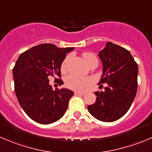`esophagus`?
Instances as JSON below:
<instances>
[{"mask_svg":"<svg viewBox=\"0 0 152 152\" xmlns=\"http://www.w3.org/2000/svg\"><path fill=\"white\" fill-rule=\"evenodd\" d=\"M75 94H76V95H81V96H82V95H85V93H82V92H79V91H76V92L74 93Z\"/></svg>","mask_w":152,"mask_h":152,"instance_id":"1","label":"esophagus"}]
</instances>
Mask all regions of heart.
I'll use <instances>...</instances> for the list:
<instances>
[{"mask_svg": "<svg viewBox=\"0 0 152 152\" xmlns=\"http://www.w3.org/2000/svg\"><path fill=\"white\" fill-rule=\"evenodd\" d=\"M84 59L86 61L88 65L94 62H98V58L94 55V53L91 52H85L82 54ZM70 60V57L67 56L62 61L61 65V72H65L67 70V64ZM91 83V80L88 78H82L79 76H75V75H70L67 76L65 79V85L68 88L75 91H84L88 85Z\"/></svg>", "mask_w": 152, "mask_h": 152, "instance_id": "heart-1", "label": "heart"}]
</instances>
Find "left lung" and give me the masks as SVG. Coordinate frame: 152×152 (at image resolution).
I'll return each instance as SVG.
<instances>
[{
    "label": "left lung",
    "instance_id": "obj_1",
    "mask_svg": "<svg viewBox=\"0 0 152 152\" xmlns=\"http://www.w3.org/2000/svg\"><path fill=\"white\" fill-rule=\"evenodd\" d=\"M102 63V75L96 91V102L88 106L93 117L102 122H113L127 113L137 90L138 65L129 50L111 42L99 53Z\"/></svg>",
    "mask_w": 152,
    "mask_h": 152
}]
</instances>
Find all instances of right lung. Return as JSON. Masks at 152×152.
<instances>
[{
	"instance_id": "1",
	"label": "right lung",
	"mask_w": 152,
	"mask_h": 152,
	"mask_svg": "<svg viewBox=\"0 0 152 152\" xmlns=\"http://www.w3.org/2000/svg\"><path fill=\"white\" fill-rule=\"evenodd\" d=\"M74 48H59L52 44H42L19 56L13 68L15 92L26 115L43 125L56 122L64 116L74 93L67 88L53 90L50 77L59 85L61 65L67 53Z\"/></svg>"
}]
</instances>
